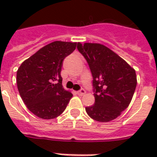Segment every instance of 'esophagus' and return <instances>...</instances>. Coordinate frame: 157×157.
Wrapping results in <instances>:
<instances>
[{"mask_svg":"<svg viewBox=\"0 0 157 157\" xmlns=\"http://www.w3.org/2000/svg\"><path fill=\"white\" fill-rule=\"evenodd\" d=\"M77 94H78L79 95L82 96V95H84V94H86V90H84V89H81V90L77 91Z\"/></svg>","mask_w":157,"mask_h":157,"instance_id":"esophagus-1","label":"esophagus"}]
</instances>
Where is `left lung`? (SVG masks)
Returning <instances> with one entry per match:
<instances>
[{"label":"left lung","instance_id":"8db88e82","mask_svg":"<svg viewBox=\"0 0 157 157\" xmlns=\"http://www.w3.org/2000/svg\"><path fill=\"white\" fill-rule=\"evenodd\" d=\"M77 49L86 59L93 76L95 102L86 107L87 114L99 122L116 119L131 102L137 86L135 70L98 43H78Z\"/></svg>","mask_w":157,"mask_h":157}]
</instances>
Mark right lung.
I'll use <instances>...</instances> for the list:
<instances>
[{
	"mask_svg": "<svg viewBox=\"0 0 157 157\" xmlns=\"http://www.w3.org/2000/svg\"><path fill=\"white\" fill-rule=\"evenodd\" d=\"M76 42L54 41L23 62L17 71V86L28 110L41 119H54L66 109L72 97L62 85L63 61Z\"/></svg>",
	"mask_w": 157,
	"mask_h": 157,
	"instance_id": "1",
	"label": "right lung"
}]
</instances>
